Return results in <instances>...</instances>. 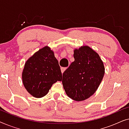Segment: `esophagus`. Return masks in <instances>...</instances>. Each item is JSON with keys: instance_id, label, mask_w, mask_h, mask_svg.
Here are the masks:
<instances>
[{"instance_id": "34e87169", "label": "esophagus", "mask_w": 129, "mask_h": 129, "mask_svg": "<svg viewBox=\"0 0 129 129\" xmlns=\"http://www.w3.org/2000/svg\"><path fill=\"white\" fill-rule=\"evenodd\" d=\"M67 69V68H63V67H62V68H61V73H63L65 71V70H66Z\"/></svg>"}]
</instances>
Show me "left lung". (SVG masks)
<instances>
[{"label": "left lung", "mask_w": 129, "mask_h": 129, "mask_svg": "<svg viewBox=\"0 0 129 129\" xmlns=\"http://www.w3.org/2000/svg\"><path fill=\"white\" fill-rule=\"evenodd\" d=\"M75 61L63 74L62 84L66 94L76 101H82L93 95L105 75L100 56L87 46L74 50Z\"/></svg>", "instance_id": "left-lung-1"}]
</instances>
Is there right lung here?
<instances>
[{
  "label": "right lung",
  "instance_id": "add662e5",
  "mask_svg": "<svg viewBox=\"0 0 129 129\" xmlns=\"http://www.w3.org/2000/svg\"><path fill=\"white\" fill-rule=\"evenodd\" d=\"M62 80L60 68L54 53L45 46L29 58L24 64L22 80L24 87L35 98L47 94L53 84Z\"/></svg>",
  "mask_w": 129,
  "mask_h": 129
}]
</instances>
